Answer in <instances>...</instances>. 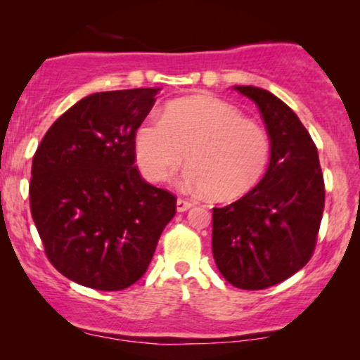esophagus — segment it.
Listing matches in <instances>:
<instances>
[{"instance_id": "1", "label": "esophagus", "mask_w": 360, "mask_h": 360, "mask_svg": "<svg viewBox=\"0 0 360 360\" xmlns=\"http://www.w3.org/2000/svg\"><path fill=\"white\" fill-rule=\"evenodd\" d=\"M191 206H193V203H190V201H186L184 198H179L176 200V211L179 213H184V211H188Z\"/></svg>"}]
</instances>
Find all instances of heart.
<instances>
[{"mask_svg": "<svg viewBox=\"0 0 360 360\" xmlns=\"http://www.w3.org/2000/svg\"><path fill=\"white\" fill-rule=\"evenodd\" d=\"M180 184L233 200L257 185L270 159V142L259 124L219 98L195 95L170 103L160 120L144 121L134 134L137 165L149 181H160L185 157Z\"/></svg>", "mask_w": 360, "mask_h": 360, "instance_id": "heart-1", "label": "heart"}]
</instances>
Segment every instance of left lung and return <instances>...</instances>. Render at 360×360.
<instances>
[{
  "label": "left lung",
  "instance_id": "left-lung-1",
  "mask_svg": "<svg viewBox=\"0 0 360 360\" xmlns=\"http://www.w3.org/2000/svg\"><path fill=\"white\" fill-rule=\"evenodd\" d=\"M257 105L270 139L264 179L224 208H213V257L234 287L283 282L311 257L324 210L318 149L292 108L264 88L234 85Z\"/></svg>",
  "mask_w": 360,
  "mask_h": 360
}]
</instances>
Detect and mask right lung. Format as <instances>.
<instances>
[{
	"label": "right lung",
	"instance_id": "add662e5",
	"mask_svg": "<svg viewBox=\"0 0 360 360\" xmlns=\"http://www.w3.org/2000/svg\"><path fill=\"white\" fill-rule=\"evenodd\" d=\"M160 88L93 93L46 132L32 159L31 213L49 260L83 287L124 290L149 267L175 196L142 179L134 134Z\"/></svg>",
	"mask_w": 360,
	"mask_h": 360
}]
</instances>
